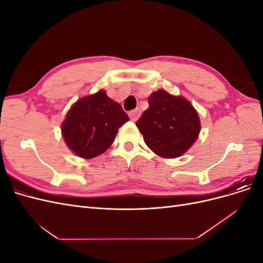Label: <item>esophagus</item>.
Listing matches in <instances>:
<instances>
[{"label":"esophagus","mask_w":263,"mask_h":263,"mask_svg":"<svg viewBox=\"0 0 263 263\" xmlns=\"http://www.w3.org/2000/svg\"><path fill=\"white\" fill-rule=\"evenodd\" d=\"M140 114H141V110H140L139 108L133 109V110H130V112L128 113V115H129V118L132 119L133 122H136L137 119L140 117Z\"/></svg>","instance_id":"34e87169"}]
</instances>
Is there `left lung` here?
<instances>
[{
	"mask_svg": "<svg viewBox=\"0 0 263 263\" xmlns=\"http://www.w3.org/2000/svg\"><path fill=\"white\" fill-rule=\"evenodd\" d=\"M148 103L149 108L136 123L146 145L166 159L185 154L201 132L196 109L186 99L164 90L151 93Z\"/></svg>",
	"mask_w": 263,
	"mask_h": 263,
	"instance_id": "8db88e82",
	"label": "left lung"
}]
</instances>
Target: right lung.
Listing matches in <instances>:
<instances>
[{
    "label": "right lung",
    "instance_id": "right-lung-1",
    "mask_svg": "<svg viewBox=\"0 0 263 263\" xmlns=\"http://www.w3.org/2000/svg\"><path fill=\"white\" fill-rule=\"evenodd\" d=\"M129 118L104 90L78 100L62 123L61 133L67 146L84 159H91L110 147L119 127Z\"/></svg>",
    "mask_w": 263,
    "mask_h": 263
}]
</instances>
